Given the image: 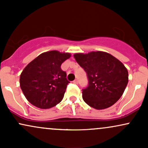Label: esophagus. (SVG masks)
Returning <instances> with one entry per match:
<instances>
[{
	"mask_svg": "<svg viewBox=\"0 0 148 148\" xmlns=\"http://www.w3.org/2000/svg\"><path fill=\"white\" fill-rule=\"evenodd\" d=\"M73 83H74V84H78V80H74V81H73Z\"/></svg>",
	"mask_w": 148,
	"mask_h": 148,
	"instance_id": "obj_1",
	"label": "esophagus"
}]
</instances>
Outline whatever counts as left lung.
<instances>
[{"mask_svg":"<svg viewBox=\"0 0 148 148\" xmlns=\"http://www.w3.org/2000/svg\"><path fill=\"white\" fill-rule=\"evenodd\" d=\"M76 62L87 73L88 86L83 90L84 101L97 110L113 106L128 84V71L118 59L103 51L78 53Z\"/></svg>","mask_w":148,"mask_h":148,"instance_id":"1","label":"left lung"}]
</instances>
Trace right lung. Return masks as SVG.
<instances>
[{
	"label": "right lung",
	"mask_w": 148,
	"mask_h": 148,
	"mask_svg": "<svg viewBox=\"0 0 148 148\" xmlns=\"http://www.w3.org/2000/svg\"><path fill=\"white\" fill-rule=\"evenodd\" d=\"M70 57L69 53L50 51L27 64L20 75V87L31 104L47 109L62 101L69 81L60 66Z\"/></svg>",
	"instance_id": "right-lung-1"
}]
</instances>
